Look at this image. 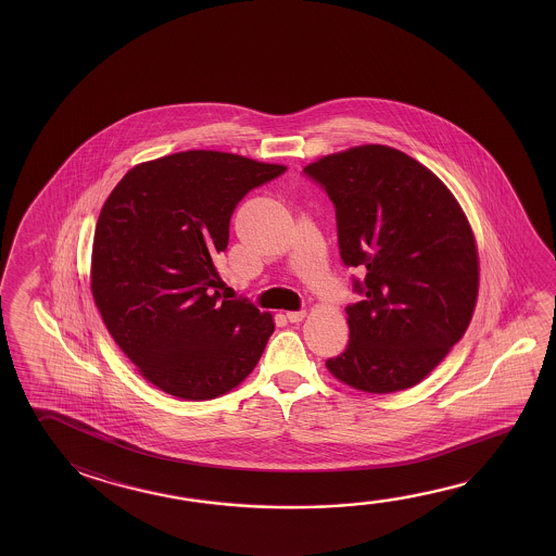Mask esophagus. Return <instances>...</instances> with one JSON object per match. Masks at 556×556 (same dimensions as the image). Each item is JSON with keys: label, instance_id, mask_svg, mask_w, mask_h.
<instances>
[{"label": "esophagus", "instance_id": "obj_1", "mask_svg": "<svg viewBox=\"0 0 556 556\" xmlns=\"http://www.w3.org/2000/svg\"><path fill=\"white\" fill-rule=\"evenodd\" d=\"M306 316V309H292V312H287V319L292 321V324H296V321H302Z\"/></svg>", "mask_w": 556, "mask_h": 556}]
</instances>
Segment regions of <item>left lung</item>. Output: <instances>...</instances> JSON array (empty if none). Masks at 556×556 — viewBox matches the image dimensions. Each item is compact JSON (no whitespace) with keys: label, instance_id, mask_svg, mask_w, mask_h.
<instances>
[{"label":"left lung","instance_id":"left-lung-1","mask_svg":"<svg viewBox=\"0 0 556 556\" xmlns=\"http://www.w3.org/2000/svg\"><path fill=\"white\" fill-rule=\"evenodd\" d=\"M336 207L337 242L356 269L349 343L326 366L370 393L419 383L473 316L479 262L473 232L434 174L397 149L365 146L302 170Z\"/></svg>","mask_w":556,"mask_h":556}]
</instances>
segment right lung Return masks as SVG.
Returning <instances> with one entry per match:
<instances>
[{"label":"right lung","instance_id":"obj_1","mask_svg":"<svg viewBox=\"0 0 556 556\" xmlns=\"http://www.w3.org/2000/svg\"><path fill=\"white\" fill-rule=\"evenodd\" d=\"M287 170L219 151L137 164L102 205L91 291L110 336L147 380L213 400L254 370L274 333L248 299L220 301L215 255L248 191Z\"/></svg>","mask_w":556,"mask_h":556}]
</instances>
